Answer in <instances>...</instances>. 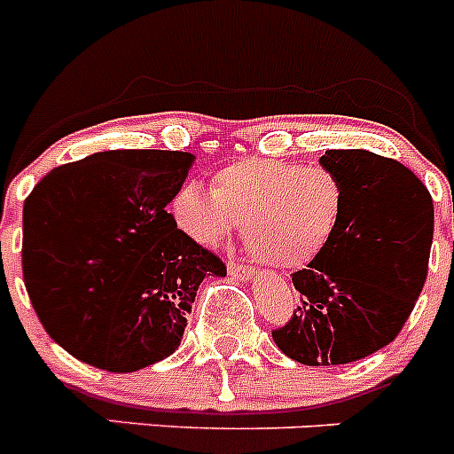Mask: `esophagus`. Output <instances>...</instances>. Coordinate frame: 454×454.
Masks as SVG:
<instances>
[{"mask_svg":"<svg viewBox=\"0 0 454 454\" xmlns=\"http://www.w3.org/2000/svg\"><path fill=\"white\" fill-rule=\"evenodd\" d=\"M227 272H230L234 279H243V282H250L252 277H254V270H252L250 266L234 262V259H230V262H227Z\"/></svg>","mask_w":454,"mask_h":454,"instance_id":"obj_1","label":"esophagus"}]
</instances>
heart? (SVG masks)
I'll return each instance as SVG.
<instances>
[{
    "label": "heart",
    "instance_id": "heart-1",
    "mask_svg": "<svg viewBox=\"0 0 454 454\" xmlns=\"http://www.w3.org/2000/svg\"><path fill=\"white\" fill-rule=\"evenodd\" d=\"M177 224L202 246L243 227L259 262L298 268L320 254L346 214V186L323 166L243 159L215 172L214 188L188 182L172 202Z\"/></svg>",
    "mask_w": 454,
    "mask_h": 454
}]
</instances>
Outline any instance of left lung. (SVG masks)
Instances as JSON below:
<instances>
[{
	"label": "left lung",
	"mask_w": 454,
	"mask_h": 454,
	"mask_svg": "<svg viewBox=\"0 0 454 454\" xmlns=\"http://www.w3.org/2000/svg\"><path fill=\"white\" fill-rule=\"evenodd\" d=\"M320 166L346 186V214L330 246L293 272L300 307L272 339L293 362L339 366L388 346L414 311L434 207L414 172L387 156L327 150Z\"/></svg>",
	"instance_id": "obj_1"
}]
</instances>
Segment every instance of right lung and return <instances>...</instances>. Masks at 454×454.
I'll return each instance as SVG.
<instances>
[{"label":"right lung","mask_w":454,"mask_h":454,"mask_svg":"<svg viewBox=\"0 0 454 454\" xmlns=\"http://www.w3.org/2000/svg\"><path fill=\"white\" fill-rule=\"evenodd\" d=\"M195 156L111 150L59 166L24 202L22 275L47 334L95 368L134 372L177 350L211 250L166 207Z\"/></svg>","instance_id":"obj_1"}]
</instances>
